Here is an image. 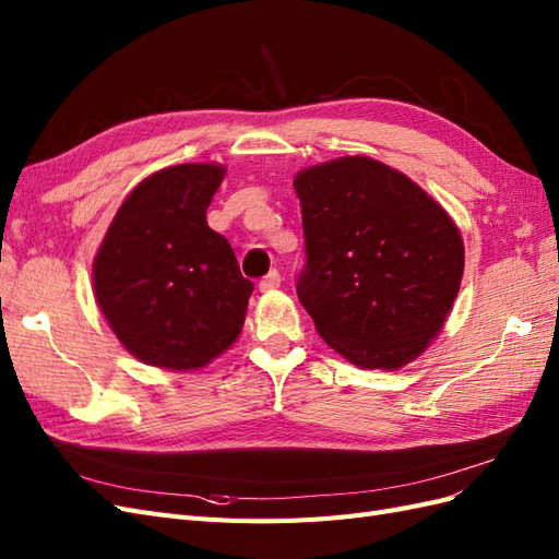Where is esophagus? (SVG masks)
<instances>
[{"instance_id": "esophagus-1", "label": "esophagus", "mask_w": 559, "mask_h": 559, "mask_svg": "<svg viewBox=\"0 0 559 559\" xmlns=\"http://www.w3.org/2000/svg\"><path fill=\"white\" fill-rule=\"evenodd\" d=\"M280 284H282V275L277 273V270H270V273L259 282V289L261 292H275Z\"/></svg>"}]
</instances>
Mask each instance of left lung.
Wrapping results in <instances>:
<instances>
[{"mask_svg": "<svg viewBox=\"0 0 559 559\" xmlns=\"http://www.w3.org/2000/svg\"><path fill=\"white\" fill-rule=\"evenodd\" d=\"M306 267L296 294L317 333L361 368H401L441 331L464 273L448 212L373 158L347 156L294 179Z\"/></svg>", "mask_w": 559, "mask_h": 559, "instance_id": "obj_1", "label": "left lung"}]
</instances>
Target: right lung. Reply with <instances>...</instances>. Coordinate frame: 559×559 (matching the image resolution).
Masks as SVG:
<instances>
[{
	"label": "right lung",
	"instance_id": "add662e5",
	"mask_svg": "<svg viewBox=\"0 0 559 559\" xmlns=\"http://www.w3.org/2000/svg\"><path fill=\"white\" fill-rule=\"evenodd\" d=\"M224 167L183 163L146 177L93 263L97 306L123 347L160 368L193 370L228 349L253 284L230 242L207 226Z\"/></svg>",
	"mask_w": 559,
	"mask_h": 559
}]
</instances>
